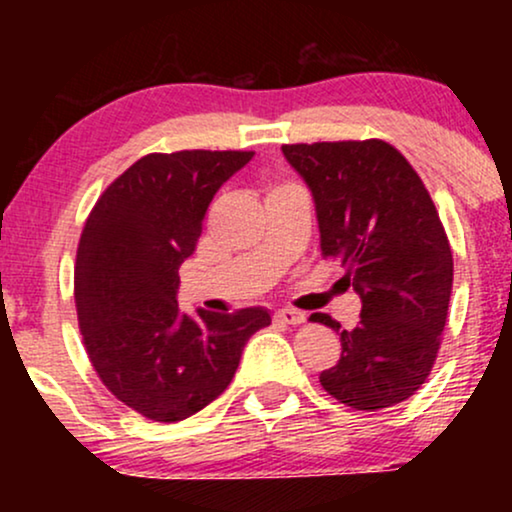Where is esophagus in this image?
Instances as JSON below:
<instances>
[{"mask_svg": "<svg viewBox=\"0 0 512 512\" xmlns=\"http://www.w3.org/2000/svg\"><path fill=\"white\" fill-rule=\"evenodd\" d=\"M274 320L281 322V325H301V322H305V313L293 308H281L274 313Z\"/></svg>", "mask_w": 512, "mask_h": 512, "instance_id": "obj_1", "label": "esophagus"}]
</instances>
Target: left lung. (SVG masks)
Returning <instances> with one entry per match:
<instances>
[{
    "label": "left lung",
    "mask_w": 512,
    "mask_h": 512,
    "mask_svg": "<svg viewBox=\"0 0 512 512\" xmlns=\"http://www.w3.org/2000/svg\"><path fill=\"white\" fill-rule=\"evenodd\" d=\"M281 151L313 192L322 257L342 262L363 303L351 332L327 313L310 315L342 339V358L320 385L351 409L395 407L431 375L448 320L452 250L436 204L383 139Z\"/></svg>",
    "instance_id": "1"
}]
</instances>
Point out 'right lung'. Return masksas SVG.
<instances>
[{
  "mask_svg": "<svg viewBox=\"0 0 512 512\" xmlns=\"http://www.w3.org/2000/svg\"><path fill=\"white\" fill-rule=\"evenodd\" d=\"M252 151H175L132 163L88 214L74 267L79 330L98 378L161 424L197 414L231 385L264 308L180 315V264L219 187Z\"/></svg>",
  "mask_w": 512,
  "mask_h": 512,
  "instance_id": "1",
  "label": "right lung"
}]
</instances>
